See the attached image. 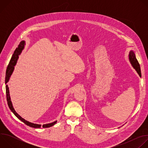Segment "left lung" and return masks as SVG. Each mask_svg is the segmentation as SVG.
<instances>
[{"instance_id":"1","label":"left lung","mask_w":148,"mask_h":148,"mask_svg":"<svg viewBox=\"0 0 148 148\" xmlns=\"http://www.w3.org/2000/svg\"><path fill=\"white\" fill-rule=\"evenodd\" d=\"M128 58H129L130 62L132 66L136 70V71L137 72V73L138 74L139 77H141V71H140V65L136 58L135 54L133 50H131L130 51L129 55H128Z\"/></svg>"}]
</instances>
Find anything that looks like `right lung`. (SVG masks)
Listing matches in <instances>:
<instances>
[{
    "label": "right lung",
    "mask_w": 148,
    "mask_h": 148,
    "mask_svg": "<svg viewBox=\"0 0 148 148\" xmlns=\"http://www.w3.org/2000/svg\"><path fill=\"white\" fill-rule=\"evenodd\" d=\"M26 45V41L25 40H23L20 42V45L18 46V47L16 48V49L15 50L12 58L9 62V64L7 67V70H6V78H5V84H6V97H7V101H8V106L10 108V110H11V111L14 114V115L18 119H20L21 121L23 122V123H25L26 125H27V126H30V127L32 128H41V124H37V123H32L30 122L26 119H25L24 118H23L22 116H20L14 110L13 107V104L12 102L11 101V98L10 97V92H9V87H8V85L7 84V83L9 82L10 77L12 75V74H13V72L14 71V66L16 65V63L17 62V60L18 59L19 56L20 55V54L22 53L23 50L25 49V46ZM57 121H55L51 123H46V124H44L42 125L43 128H49L51 127V126H53L54 124H56L57 123Z\"/></svg>",
    "instance_id": "1"
}]
</instances>
